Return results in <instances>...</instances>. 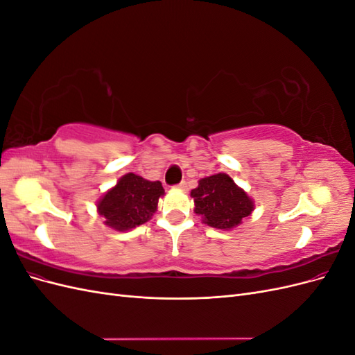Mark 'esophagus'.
<instances>
[{
    "mask_svg": "<svg viewBox=\"0 0 355 355\" xmlns=\"http://www.w3.org/2000/svg\"><path fill=\"white\" fill-rule=\"evenodd\" d=\"M176 188H178V189H187V182H185V180H182L180 184H178V185H176Z\"/></svg>",
    "mask_w": 355,
    "mask_h": 355,
    "instance_id": "esophagus-1",
    "label": "esophagus"
}]
</instances>
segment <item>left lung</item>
Masks as SVG:
<instances>
[{
    "instance_id": "obj_1",
    "label": "left lung",
    "mask_w": 355,
    "mask_h": 355,
    "mask_svg": "<svg viewBox=\"0 0 355 355\" xmlns=\"http://www.w3.org/2000/svg\"><path fill=\"white\" fill-rule=\"evenodd\" d=\"M191 197L196 202L194 211L202 222L223 231L239 227L254 209L253 200L227 173L200 179L198 187L191 191Z\"/></svg>"
}]
</instances>
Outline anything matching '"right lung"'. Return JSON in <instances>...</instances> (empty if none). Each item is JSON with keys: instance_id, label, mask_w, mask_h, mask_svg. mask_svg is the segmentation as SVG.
<instances>
[{"instance_id": "add662e5", "label": "right lung", "mask_w": 355, "mask_h": 355, "mask_svg": "<svg viewBox=\"0 0 355 355\" xmlns=\"http://www.w3.org/2000/svg\"><path fill=\"white\" fill-rule=\"evenodd\" d=\"M161 196H164L161 182L127 173L99 200L98 211L110 228L127 231L151 219Z\"/></svg>"}]
</instances>
